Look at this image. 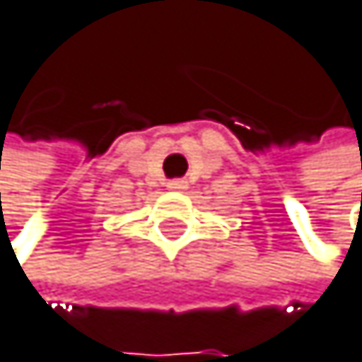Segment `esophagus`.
<instances>
[{
	"label": "esophagus",
	"mask_w": 362,
	"mask_h": 362,
	"mask_svg": "<svg viewBox=\"0 0 362 362\" xmlns=\"http://www.w3.org/2000/svg\"><path fill=\"white\" fill-rule=\"evenodd\" d=\"M167 189H171V191H182V189H187V180H169Z\"/></svg>",
	"instance_id": "1"
}]
</instances>
